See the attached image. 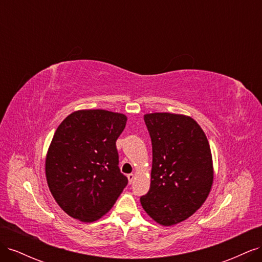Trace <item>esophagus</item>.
<instances>
[{
	"label": "esophagus",
	"mask_w": 262,
	"mask_h": 262,
	"mask_svg": "<svg viewBox=\"0 0 262 262\" xmlns=\"http://www.w3.org/2000/svg\"><path fill=\"white\" fill-rule=\"evenodd\" d=\"M126 177H128V181H129V184L131 185L132 182H133V180H134V175H133V173H129V175L126 176Z\"/></svg>",
	"instance_id": "esophagus-1"
}]
</instances>
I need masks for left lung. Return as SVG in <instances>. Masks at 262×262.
<instances>
[{
    "label": "left lung",
    "mask_w": 262,
    "mask_h": 262,
    "mask_svg": "<svg viewBox=\"0 0 262 262\" xmlns=\"http://www.w3.org/2000/svg\"><path fill=\"white\" fill-rule=\"evenodd\" d=\"M152 141L150 187L141 196L158 224L180 223L201 208L213 184L209 141L192 118L169 113L144 116Z\"/></svg>",
    "instance_id": "obj_1"
}]
</instances>
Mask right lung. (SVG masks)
Returning <instances> with one entry per match:
<instances>
[{"mask_svg": "<svg viewBox=\"0 0 262 262\" xmlns=\"http://www.w3.org/2000/svg\"><path fill=\"white\" fill-rule=\"evenodd\" d=\"M125 123L122 114L91 109L72 113L58 126L46 157V177L70 216L97 221L128 185L116 146Z\"/></svg>", "mask_w": 262, "mask_h": 262, "instance_id": "add662e5", "label": "right lung"}]
</instances>
